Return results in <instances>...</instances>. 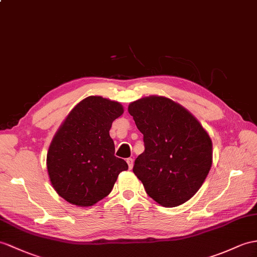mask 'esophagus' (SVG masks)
Segmentation results:
<instances>
[{
    "label": "esophagus",
    "instance_id": "1",
    "mask_svg": "<svg viewBox=\"0 0 257 257\" xmlns=\"http://www.w3.org/2000/svg\"><path fill=\"white\" fill-rule=\"evenodd\" d=\"M126 162H127V165H128V168L132 169L133 168V164H134V160L132 158H127Z\"/></svg>",
    "mask_w": 257,
    "mask_h": 257
}]
</instances>
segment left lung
<instances>
[{"instance_id":"8db88e82","label":"left lung","mask_w":257,"mask_h":257,"mask_svg":"<svg viewBox=\"0 0 257 257\" xmlns=\"http://www.w3.org/2000/svg\"><path fill=\"white\" fill-rule=\"evenodd\" d=\"M145 150L133 172L148 196L165 207H176L195 194L211 167L210 137L182 105L150 96L128 105Z\"/></svg>"}]
</instances>
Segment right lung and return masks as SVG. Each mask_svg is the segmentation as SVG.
Segmentation results:
<instances>
[{
  "mask_svg": "<svg viewBox=\"0 0 257 257\" xmlns=\"http://www.w3.org/2000/svg\"><path fill=\"white\" fill-rule=\"evenodd\" d=\"M123 113L122 105L102 97L80 101L50 145L47 168L56 193L66 202L87 207L108 196L125 160L114 156L109 131Z\"/></svg>",
  "mask_w": 257,
  "mask_h": 257,
  "instance_id": "1",
  "label": "right lung"
}]
</instances>
